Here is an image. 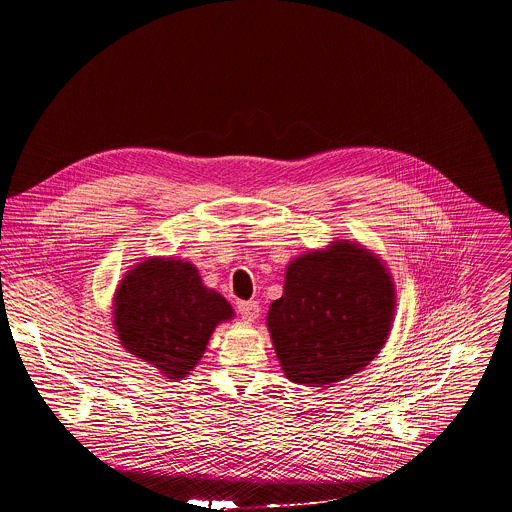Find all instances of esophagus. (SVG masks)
<instances>
[{
    "instance_id": "esophagus-1",
    "label": "esophagus",
    "mask_w": 512,
    "mask_h": 512,
    "mask_svg": "<svg viewBox=\"0 0 512 512\" xmlns=\"http://www.w3.org/2000/svg\"><path fill=\"white\" fill-rule=\"evenodd\" d=\"M236 311L242 319L254 321L260 315V305H258V301H238Z\"/></svg>"
}]
</instances>
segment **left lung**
Segmentation results:
<instances>
[{"label": "left lung", "instance_id": "obj_1", "mask_svg": "<svg viewBox=\"0 0 512 512\" xmlns=\"http://www.w3.org/2000/svg\"><path fill=\"white\" fill-rule=\"evenodd\" d=\"M394 284L365 248L335 242L295 258L268 329L288 378L323 386L365 368L386 343Z\"/></svg>", "mask_w": 512, "mask_h": 512}]
</instances>
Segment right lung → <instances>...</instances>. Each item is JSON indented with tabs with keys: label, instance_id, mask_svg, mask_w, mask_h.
<instances>
[{
	"label": "right lung",
	"instance_id": "add662e5",
	"mask_svg": "<svg viewBox=\"0 0 512 512\" xmlns=\"http://www.w3.org/2000/svg\"><path fill=\"white\" fill-rule=\"evenodd\" d=\"M230 303L203 286L197 268L183 260L149 258L122 280L114 297V325L128 353L183 378L197 365Z\"/></svg>",
	"mask_w": 512,
	"mask_h": 512
}]
</instances>
